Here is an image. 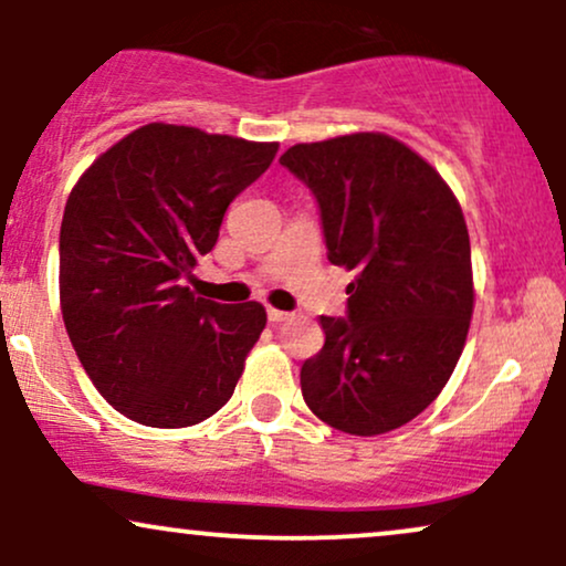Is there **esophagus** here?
Listing matches in <instances>:
<instances>
[{"mask_svg":"<svg viewBox=\"0 0 566 566\" xmlns=\"http://www.w3.org/2000/svg\"><path fill=\"white\" fill-rule=\"evenodd\" d=\"M292 314H287V311H279V308H269V322H274V324H279V322H287Z\"/></svg>","mask_w":566,"mask_h":566,"instance_id":"obj_1","label":"esophagus"}]
</instances>
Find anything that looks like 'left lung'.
I'll use <instances>...</instances> for the list:
<instances>
[{
	"label": "left lung",
	"mask_w": 566,
	"mask_h": 566,
	"mask_svg": "<svg viewBox=\"0 0 566 566\" xmlns=\"http://www.w3.org/2000/svg\"><path fill=\"white\" fill-rule=\"evenodd\" d=\"M319 201L333 265L356 271L348 316H322L301 369L316 418L378 437L418 418L450 380L473 314L471 242L452 188L382 133L297 143L282 154Z\"/></svg>",
	"instance_id": "1"
}]
</instances>
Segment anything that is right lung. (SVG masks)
<instances>
[{"mask_svg":"<svg viewBox=\"0 0 566 566\" xmlns=\"http://www.w3.org/2000/svg\"><path fill=\"white\" fill-rule=\"evenodd\" d=\"M279 143L151 122L71 188L61 223V311L76 356L116 412L186 428L231 399L265 308L197 297L186 279L218 242L237 193Z\"/></svg>","mask_w":566,"mask_h":566,"instance_id":"add662e5","label":"right lung"}]
</instances>
